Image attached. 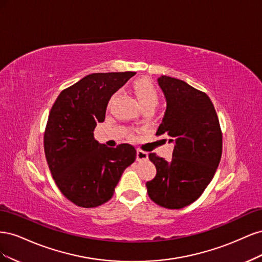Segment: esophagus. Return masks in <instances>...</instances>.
Returning a JSON list of instances; mask_svg holds the SVG:
<instances>
[{"label": "esophagus", "mask_w": 262, "mask_h": 262, "mask_svg": "<svg viewBox=\"0 0 262 262\" xmlns=\"http://www.w3.org/2000/svg\"><path fill=\"white\" fill-rule=\"evenodd\" d=\"M148 158V155L144 150L141 149H137V161L138 162H142V161H146Z\"/></svg>", "instance_id": "esophagus-1"}]
</instances>
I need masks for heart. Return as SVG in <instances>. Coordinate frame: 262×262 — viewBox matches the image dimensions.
I'll return each mask as SVG.
<instances>
[{"label":"heart","instance_id":"b5f03b06","mask_svg":"<svg viewBox=\"0 0 262 262\" xmlns=\"http://www.w3.org/2000/svg\"><path fill=\"white\" fill-rule=\"evenodd\" d=\"M132 90L142 108H155L160 101V94L148 78H139L132 84ZM112 101V99H110Z\"/></svg>","mask_w":262,"mask_h":262}]
</instances>
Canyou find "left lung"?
I'll return each mask as SVG.
<instances>
[{"label": "left lung", "instance_id": "8db88e82", "mask_svg": "<svg viewBox=\"0 0 262 262\" xmlns=\"http://www.w3.org/2000/svg\"><path fill=\"white\" fill-rule=\"evenodd\" d=\"M157 82L167 107L156 136L165 134L175 147L170 162L149 153L157 172L146 182L147 193L163 208L181 209L194 202L214 177L222 156V131L207 94L175 77L163 75Z\"/></svg>", "mask_w": 262, "mask_h": 262}]
</instances>
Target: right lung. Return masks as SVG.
Returning a JSON list of instances; mask_svg holds the SVG:
<instances>
[{
	"label": "right lung",
	"mask_w": 262,
	"mask_h": 262,
	"mask_svg": "<svg viewBox=\"0 0 262 262\" xmlns=\"http://www.w3.org/2000/svg\"><path fill=\"white\" fill-rule=\"evenodd\" d=\"M136 72L93 73L63 90L50 110L43 136L46 160L60 191L81 208H96L114 195L124 169L137 157L130 144L116 148L94 139L113 95Z\"/></svg>",
	"instance_id": "add662e5"
}]
</instances>
